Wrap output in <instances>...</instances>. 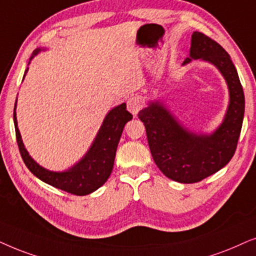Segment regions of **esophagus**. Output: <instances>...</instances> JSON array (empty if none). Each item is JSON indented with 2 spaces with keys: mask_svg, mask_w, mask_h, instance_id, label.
<instances>
[{
  "mask_svg": "<svg viewBox=\"0 0 256 256\" xmlns=\"http://www.w3.org/2000/svg\"><path fill=\"white\" fill-rule=\"evenodd\" d=\"M126 105H128V110L130 111L132 114L136 116L142 108V98L138 96H131L128 100Z\"/></svg>",
  "mask_w": 256,
  "mask_h": 256,
  "instance_id": "34e87169",
  "label": "esophagus"
}]
</instances>
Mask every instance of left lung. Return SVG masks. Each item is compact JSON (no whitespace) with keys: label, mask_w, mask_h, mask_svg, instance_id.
Listing matches in <instances>:
<instances>
[{"label":"left lung","mask_w":256,"mask_h":256,"mask_svg":"<svg viewBox=\"0 0 256 256\" xmlns=\"http://www.w3.org/2000/svg\"><path fill=\"white\" fill-rule=\"evenodd\" d=\"M216 66L230 88V106L222 124L214 134H196L184 128L159 102L139 111L144 122L150 151L160 171L168 178L193 184L212 176L233 158L242 128L244 94L239 74L227 51L205 34L194 32L190 57Z\"/></svg>","instance_id":"left-lung-1"}]
</instances>
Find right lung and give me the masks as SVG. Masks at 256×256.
Listing matches in <instances>:
<instances>
[{
    "label": "right lung",
    "instance_id": "obj_1",
    "mask_svg": "<svg viewBox=\"0 0 256 256\" xmlns=\"http://www.w3.org/2000/svg\"><path fill=\"white\" fill-rule=\"evenodd\" d=\"M38 52L40 49L34 51L30 60ZM15 108L16 104L14 108L16 140L26 168L42 182L58 190L74 194V196H86V194L92 193L108 179L112 168H114L116 151H117V146L119 139L122 137V130H124V126L126 122L132 119V114L126 110L125 103L112 108L105 117L103 125H102L92 146L84 158L69 171L51 172L40 166L26 152L18 128H17Z\"/></svg>",
    "mask_w": 256,
    "mask_h": 256
}]
</instances>
